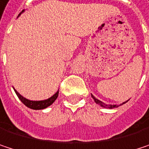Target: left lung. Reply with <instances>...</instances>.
<instances>
[{"label":"left lung","mask_w":149,"mask_h":149,"mask_svg":"<svg viewBox=\"0 0 149 149\" xmlns=\"http://www.w3.org/2000/svg\"><path fill=\"white\" fill-rule=\"evenodd\" d=\"M92 98L95 100V102L97 103V104H99V105H101L102 107H103V108H109V109H113V108H117L118 107V105H107V104H105V103H103L102 102H101L100 100H98V99H96L94 95H92ZM127 102H123L122 104H124V103H126ZM122 104H120V105H122Z\"/></svg>","instance_id":"8db88e82"}]
</instances>
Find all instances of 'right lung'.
I'll return each mask as SVG.
<instances>
[{"label":"right lung","mask_w":149,"mask_h":149,"mask_svg":"<svg viewBox=\"0 0 149 149\" xmlns=\"http://www.w3.org/2000/svg\"><path fill=\"white\" fill-rule=\"evenodd\" d=\"M23 11H24V10H23ZM23 11H22V12H23ZM22 13H21V14H22ZM21 14H20V15H21ZM14 90H15V94L17 95L18 98L21 100V102H22L25 106H27L28 108H29V109H36V110L44 109L47 108L48 106L52 105V104L54 102V101L57 99L58 95H59V91H57L53 96H51L50 98H48V99H47V100H43V101H30V100L26 99V98L23 97L22 95H21L15 88H14Z\"/></svg>","instance_id":"obj_1"}]
</instances>
